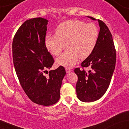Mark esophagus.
Masks as SVG:
<instances>
[{"label":"esophagus","mask_w":129,"mask_h":129,"mask_svg":"<svg viewBox=\"0 0 129 129\" xmlns=\"http://www.w3.org/2000/svg\"><path fill=\"white\" fill-rule=\"evenodd\" d=\"M66 73H70V72H72V70L71 69H69V68H66Z\"/></svg>","instance_id":"1"}]
</instances>
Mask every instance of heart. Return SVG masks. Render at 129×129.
<instances>
[{"mask_svg": "<svg viewBox=\"0 0 129 129\" xmlns=\"http://www.w3.org/2000/svg\"><path fill=\"white\" fill-rule=\"evenodd\" d=\"M99 38V29L94 23H85L79 20H69L60 23L55 29V35L45 37L47 50L58 56L66 43L68 50L56 59L61 66L72 67L78 59H85L93 52Z\"/></svg>", "mask_w": 129, "mask_h": 129, "instance_id": "heart-1", "label": "heart"}]
</instances>
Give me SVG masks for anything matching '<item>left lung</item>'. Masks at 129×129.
Instances as JSON below:
<instances>
[{
  "instance_id": "8db88e82",
  "label": "left lung",
  "mask_w": 129,
  "mask_h": 129,
  "mask_svg": "<svg viewBox=\"0 0 129 129\" xmlns=\"http://www.w3.org/2000/svg\"><path fill=\"white\" fill-rule=\"evenodd\" d=\"M91 19H96L88 16ZM100 31L93 52L81 63L82 69L88 67V72L79 68L75 69L78 77L76 85L77 97L82 102L95 101L104 94L110 85L116 63V50L112 34L107 26L98 20Z\"/></svg>"
}]
</instances>
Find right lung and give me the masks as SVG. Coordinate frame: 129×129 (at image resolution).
Segmentation results:
<instances>
[{
  "mask_svg": "<svg viewBox=\"0 0 129 129\" xmlns=\"http://www.w3.org/2000/svg\"><path fill=\"white\" fill-rule=\"evenodd\" d=\"M48 20L37 17L26 20L13 41V59L17 78L28 97L33 103L49 106L58 101L66 70L62 66L44 73L54 60L45 45Z\"/></svg>",
  "mask_w": 129,
  "mask_h": 129,
  "instance_id": "right-lung-1",
  "label": "right lung"
}]
</instances>
